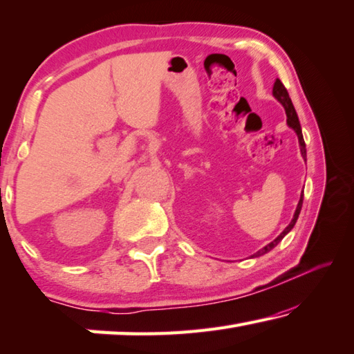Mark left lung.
Here are the masks:
<instances>
[{
  "label": "left lung",
  "mask_w": 354,
  "mask_h": 354,
  "mask_svg": "<svg viewBox=\"0 0 354 354\" xmlns=\"http://www.w3.org/2000/svg\"><path fill=\"white\" fill-rule=\"evenodd\" d=\"M272 94H274V97H276L280 104L283 105V109H285V111H287V122H288V126L293 129V131L298 133V138H299V147H301V153H302V156H304V159H306V143H304V138H302V132H301V124H299V120H298V115H296V111H295V106H293V102H291V99H290V96H288V91H287V88L283 86V83L279 80H276V83H274V88H272ZM302 197H304V194L301 195V200H299V203H298V207H296V211H295V216H293V221L290 222V225L283 230L282 233L279 234V236L272 241V243H269L266 248H263L261 250H258L257 254L254 255V257H260V255H265V254H268L269 250H272L274 248H276V245L280 243V241L283 239V236L285 234H287L291 228L295 227V223H296V221H298V217H299V212H301V207H302Z\"/></svg>",
  "instance_id": "obj_1"
}]
</instances>
